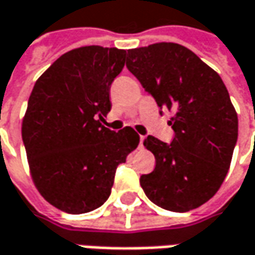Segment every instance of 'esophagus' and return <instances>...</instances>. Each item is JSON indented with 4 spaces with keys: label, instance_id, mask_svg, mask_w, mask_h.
Segmentation results:
<instances>
[{
    "label": "esophagus",
    "instance_id": "obj_1",
    "mask_svg": "<svg viewBox=\"0 0 255 255\" xmlns=\"http://www.w3.org/2000/svg\"><path fill=\"white\" fill-rule=\"evenodd\" d=\"M143 141H144V136H140V141H139V147H143Z\"/></svg>",
    "mask_w": 255,
    "mask_h": 255
}]
</instances>
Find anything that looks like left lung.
I'll list each match as a JSON object with an SVG mask.
<instances>
[{
  "label": "left lung",
  "mask_w": 255,
  "mask_h": 255,
  "mask_svg": "<svg viewBox=\"0 0 255 255\" xmlns=\"http://www.w3.org/2000/svg\"><path fill=\"white\" fill-rule=\"evenodd\" d=\"M126 67L157 105L175 114L171 143L147 136L155 167L140 177L157 206L188 212L208 202L225 181L237 141L239 121L220 76L185 46L150 44L128 50Z\"/></svg>",
  "instance_id": "1"
}]
</instances>
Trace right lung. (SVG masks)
<instances>
[{"label":"right lung","instance_id":"add662e5","mask_svg":"<svg viewBox=\"0 0 255 255\" xmlns=\"http://www.w3.org/2000/svg\"><path fill=\"white\" fill-rule=\"evenodd\" d=\"M126 50L84 46L64 53L37 78L22 121L30 175L40 195L73 215L107 202L116 168L139 144L126 126L102 122L109 91L122 71Z\"/></svg>","mask_w":255,"mask_h":255}]
</instances>
